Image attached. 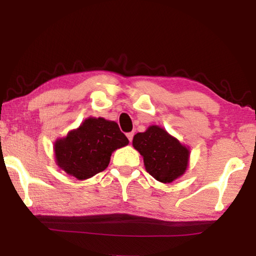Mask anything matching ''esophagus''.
<instances>
[{"instance_id":"obj_1","label":"esophagus","mask_w":256,"mask_h":256,"mask_svg":"<svg viewBox=\"0 0 256 256\" xmlns=\"http://www.w3.org/2000/svg\"><path fill=\"white\" fill-rule=\"evenodd\" d=\"M133 136H134V133H133V132H130V133H128V134H126V136H128V141H130V142H132V140H133Z\"/></svg>"}]
</instances>
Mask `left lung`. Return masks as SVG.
<instances>
[{"label": "left lung", "instance_id": "left-lung-1", "mask_svg": "<svg viewBox=\"0 0 256 256\" xmlns=\"http://www.w3.org/2000/svg\"><path fill=\"white\" fill-rule=\"evenodd\" d=\"M132 144L144 157L146 170L162 183H172L188 170L190 148L158 125L136 133Z\"/></svg>", "mask_w": 256, "mask_h": 256}]
</instances>
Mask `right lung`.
Returning <instances> with one entry per match:
<instances>
[{
	"label": "right lung",
	"instance_id": "obj_1",
	"mask_svg": "<svg viewBox=\"0 0 256 256\" xmlns=\"http://www.w3.org/2000/svg\"><path fill=\"white\" fill-rule=\"evenodd\" d=\"M128 144L114 120L86 118L78 128L54 142L56 164L79 180H88L105 170L115 150Z\"/></svg>",
	"mask_w": 256,
	"mask_h": 256
}]
</instances>
